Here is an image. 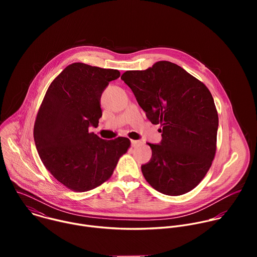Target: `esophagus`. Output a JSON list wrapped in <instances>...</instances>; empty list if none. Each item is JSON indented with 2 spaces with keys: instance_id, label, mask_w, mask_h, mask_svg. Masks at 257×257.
I'll return each mask as SVG.
<instances>
[{
  "instance_id": "esophagus-1",
  "label": "esophagus",
  "mask_w": 257,
  "mask_h": 257,
  "mask_svg": "<svg viewBox=\"0 0 257 257\" xmlns=\"http://www.w3.org/2000/svg\"><path fill=\"white\" fill-rule=\"evenodd\" d=\"M131 144L133 148H136V146H139L142 144V142L140 140H131Z\"/></svg>"
}]
</instances>
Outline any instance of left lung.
I'll return each mask as SVG.
<instances>
[{"instance_id":"obj_1","label":"left lung","mask_w":257,"mask_h":257,"mask_svg":"<svg viewBox=\"0 0 257 257\" xmlns=\"http://www.w3.org/2000/svg\"><path fill=\"white\" fill-rule=\"evenodd\" d=\"M121 79L149 120L163 128L161 144L149 143L153 157L141 167L145 180L166 195L191 191L205 177L216 151L218 116L210 91L168 61L143 71H126Z\"/></svg>"}]
</instances>
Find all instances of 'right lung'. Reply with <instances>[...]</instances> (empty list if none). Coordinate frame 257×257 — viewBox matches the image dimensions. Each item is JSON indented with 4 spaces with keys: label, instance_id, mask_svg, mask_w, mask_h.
Wrapping results in <instances>:
<instances>
[{
    "label": "right lung",
    "instance_id": "obj_1",
    "mask_svg": "<svg viewBox=\"0 0 257 257\" xmlns=\"http://www.w3.org/2000/svg\"><path fill=\"white\" fill-rule=\"evenodd\" d=\"M120 72L83 63L67 66L49 86L36 115L33 137L47 170L68 189L92 190L112 177L129 138L89 132L101 117L100 96Z\"/></svg>",
    "mask_w": 257,
    "mask_h": 257
}]
</instances>
